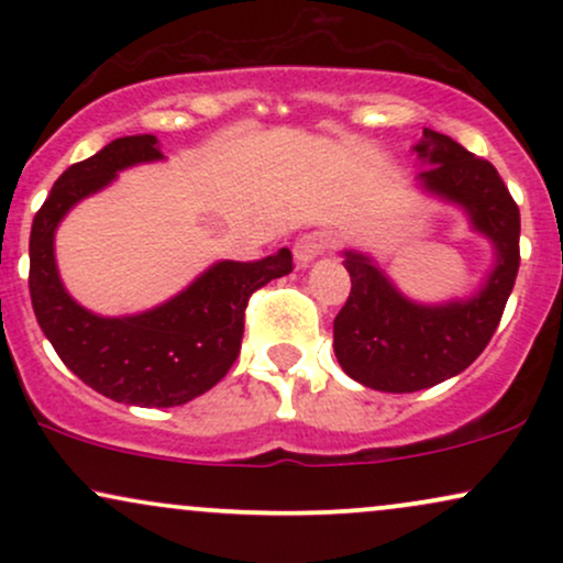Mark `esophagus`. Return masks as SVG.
<instances>
[{"label": "esophagus", "mask_w": 563, "mask_h": 563, "mask_svg": "<svg viewBox=\"0 0 563 563\" xmlns=\"http://www.w3.org/2000/svg\"><path fill=\"white\" fill-rule=\"evenodd\" d=\"M328 249H333L331 232H320V230L307 232V235H301L299 241H296V249H294L296 264H299V267H309V264L318 260L320 254H325Z\"/></svg>", "instance_id": "1"}]
</instances>
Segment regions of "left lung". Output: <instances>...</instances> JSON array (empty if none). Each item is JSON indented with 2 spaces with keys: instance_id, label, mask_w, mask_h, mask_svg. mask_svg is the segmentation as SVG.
<instances>
[{
  "instance_id": "left-lung-1",
  "label": "left lung",
  "mask_w": 563,
  "mask_h": 563,
  "mask_svg": "<svg viewBox=\"0 0 563 563\" xmlns=\"http://www.w3.org/2000/svg\"><path fill=\"white\" fill-rule=\"evenodd\" d=\"M412 153L426 166L416 187L457 206L493 243L495 264L466 299L423 303L407 299L373 256L344 251L352 290L333 320L335 360L349 378L389 394L429 389L466 371L493 339L519 273V206L495 166L434 129H423Z\"/></svg>"
}]
</instances>
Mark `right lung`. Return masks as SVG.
Here are the masks:
<instances>
[{"label":"right lung","mask_w":563,"mask_h":563,"mask_svg":"<svg viewBox=\"0 0 563 563\" xmlns=\"http://www.w3.org/2000/svg\"><path fill=\"white\" fill-rule=\"evenodd\" d=\"M164 161L153 134L119 137L92 158L60 174L29 241V288L34 314L57 357L84 384L113 402L174 407L209 391L241 352L249 296L290 273V251L260 262H214L169 301L124 318L89 312L63 286L55 232L63 217L137 164Z\"/></svg>","instance_id":"1"}]
</instances>
